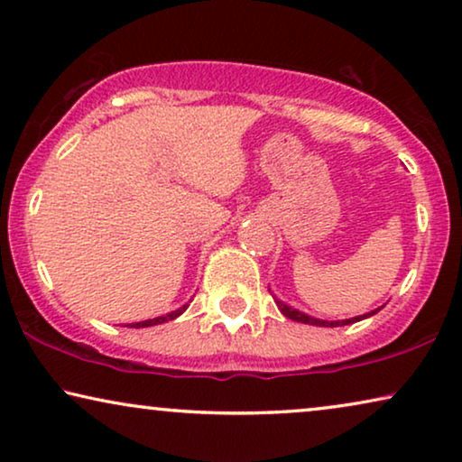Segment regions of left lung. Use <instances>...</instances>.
Returning a JSON list of instances; mask_svg holds the SVG:
<instances>
[{
  "label": "left lung",
  "instance_id": "obj_1",
  "mask_svg": "<svg viewBox=\"0 0 462 462\" xmlns=\"http://www.w3.org/2000/svg\"><path fill=\"white\" fill-rule=\"evenodd\" d=\"M275 302H277V309H280V311H282L283 315H286L288 319H292V321H300V324H309V326H324V328H338V326H349V324H356V321H362V319H365V318H370V315H374V313L381 311V309H374V311H370V313H364V315H357V318H351V319H340V321H324V319L311 318V315L302 313V311H299V309H292V307H288L286 302H282V300H277V299H275Z\"/></svg>",
  "mask_w": 462,
  "mask_h": 462
}]
</instances>
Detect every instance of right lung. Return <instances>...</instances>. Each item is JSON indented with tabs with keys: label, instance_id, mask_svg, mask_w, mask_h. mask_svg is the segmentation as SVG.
<instances>
[{
	"label": "right lung",
	"instance_id": "add662e5",
	"mask_svg": "<svg viewBox=\"0 0 462 462\" xmlns=\"http://www.w3.org/2000/svg\"><path fill=\"white\" fill-rule=\"evenodd\" d=\"M189 305H182L180 309H176V311L168 313V315H160V318H153V319H144V321H136V324H128L130 328H149V326H157V324H163V321H170V319H176L179 315L185 311Z\"/></svg>",
	"mask_w": 462,
	"mask_h": 462
}]
</instances>
